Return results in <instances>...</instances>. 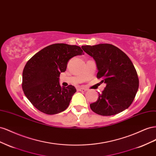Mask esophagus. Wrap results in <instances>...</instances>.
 Instances as JSON below:
<instances>
[{"instance_id":"obj_1","label":"esophagus","mask_w":156,"mask_h":156,"mask_svg":"<svg viewBox=\"0 0 156 156\" xmlns=\"http://www.w3.org/2000/svg\"><path fill=\"white\" fill-rule=\"evenodd\" d=\"M78 91H86L87 90L86 88H84V87H80L78 88Z\"/></svg>"}]
</instances>
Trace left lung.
I'll return each instance as SVG.
<instances>
[{
    "label": "left lung",
    "instance_id": "1",
    "mask_svg": "<svg viewBox=\"0 0 156 156\" xmlns=\"http://www.w3.org/2000/svg\"><path fill=\"white\" fill-rule=\"evenodd\" d=\"M95 60L97 77L106 86L90 108L101 115L117 114L129 108L136 94L139 81L132 61L125 53L109 44L82 46Z\"/></svg>",
    "mask_w": 156,
    "mask_h": 156
}]
</instances>
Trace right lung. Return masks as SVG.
Listing matches in <instances>:
<instances>
[{
	"instance_id": "obj_1",
	"label": "right lung",
	"mask_w": 156,
	"mask_h": 156,
	"mask_svg": "<svg viewBox=\"0 0 156 156\" xmlns=\"http://www.w3.org/2000/svg\"><path fill=\"white\" fill-rule=\"evenodd\" d=\"M84 54L82 48L66 44H54L43 48L26 63L22 88L25 96L38 110L55 114L67 108L74 86L61 87L59 76L64 73L72 57Z\"/></svg>"
}]
</instances>
